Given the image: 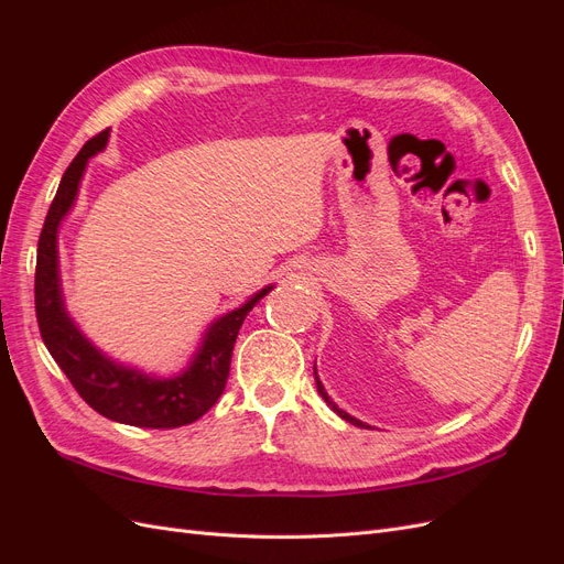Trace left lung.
I'll return each mask as SVG.
<instances>
[{"label":"left lung","instance_id":"8db88e82","mask_svg":"<svg viewBox=\"0 0 564 564\" xmlns=\"http://www.w3.org/2000/svg\"><path fill=\"white\" fill-rule=\"evenodd\" d=\"M315 381H317V392H319V395H322V400L324 402H327L332 409H334V412L340 416V419H344V421H348V423H352V425H357V429H369V425L365 423V421H360V419H355V416H350L348 412H344V409H340L329 395H327V390H324V386H322V381H319V377H317V371H315Z\"/></svg>","mask_w":564,"mask_h":564}]
</instances>
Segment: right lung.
<instances>
[{"mask_svg":"<svg viewBox=\"0 0 564 564\" xmlns=\"http://www.w3.org/2000/svg\"><path fill=\"white\" fill-rule=\"evenodd\" d=\"M108 139L110 129L84 143L73 164L65 169L58 193L48 207L37 245L35 272L40 334L46 350L70 379L82 400L98 414L117 423L139 425V429H178V425H187L207 414L220 398L242 322L253 305L270 292L272 284L249 296L240 308L216 317L204 329L191 362L172 377H158V373H148L139 367L117 362L84 336L79 324L65 308L58 230L65 216L75 207L87 162L106 150Z\"/></svg>","mask_w":564,"mask_h":564,"instance_id":"1","label":"right lung"}]
</instances>
